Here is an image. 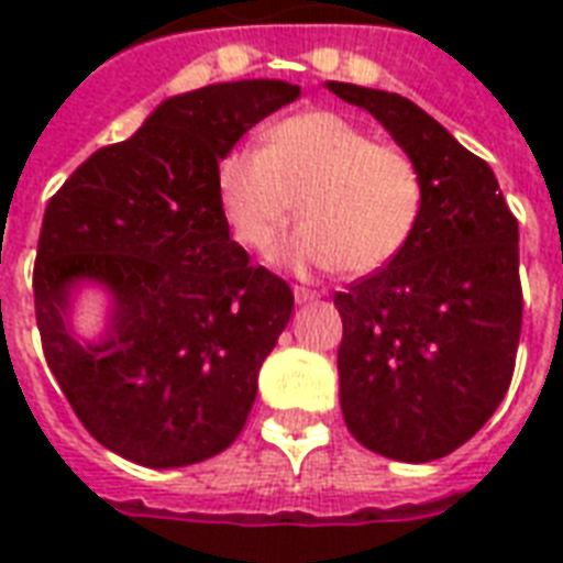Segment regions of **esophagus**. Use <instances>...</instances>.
<instances>
[{"instance_id": "34e87169", "label": "esophagus", "mask_w": 563, "mask_h": 563, "mask_svg": "<svg viewBox=\"0 0 563 563\" xmlns=\"http://www.w3.org/2000/svg\"><path fill=\"white\" fill-rule=\"evenodd\" d=\"M318 298H321V291L307 289V286H295V300H298V303H309V300H318Z\"/></svg>"}]
</instances>
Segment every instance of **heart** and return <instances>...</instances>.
I'll return each mask as SVG.
<instances>
[{
	"label": "heart",
	"mask_w": 563,
	"mask_h": 563,
	"mask_svg": "<svg viewBox=\"0 0 563 563\" xmlns=\"http://www.w3.org/2000/svg\"><path fill=\"white\" fill-rule=\"evenodd\" d=\"M221 216L239 245L268 251L300 203L283 260L344 274L394 263L415 236L423 178L415 157L330 110H307L233 148L216 172Z\"/></svg>",
	"instance_id": "b5f03b06"
}]
</instances>
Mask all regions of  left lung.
I'll return each mask as SVG.
<instances>
[{
    "label": "left lung",
    "mask_w": 563,
    "mask_h": 563,
    "mask_svg": "<svg viewBox=\"0 0 563 563\" xmlns=\"http://www.w3.org/2000/svg\"><path fill=\"white\" fill-rule=\"evenodd\" d=\"M327 87L379 119L423 178L406 251L335 291L344 423L385 459L435 462L485 427L511 385L523 327L517 219L488 163L415 101Z\"/></svg>",
    "instance_id": "8db88e82"
}]
</instances>
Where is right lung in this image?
Segmentation results:
<instances>
[{"label":"right lung","mask_w":563,"mask_h":563,"mask_svg":"<svg viewBox=\"0 0 563 563\" xmlns=\"http://www.w3.org/2000/svg\"><path fill=\"white\" fill-rule=\"evenodd\" d=\"M298 96L295 84L265 78L175 96L48 198L34 260L40 342L84 429L128 462H203L245 429L295 295L230 239L216 172ZM81 276L118 298L109 339L87 349L63 327Z\"/></svg>","instance_id":"obj_1"}]
</instances>
